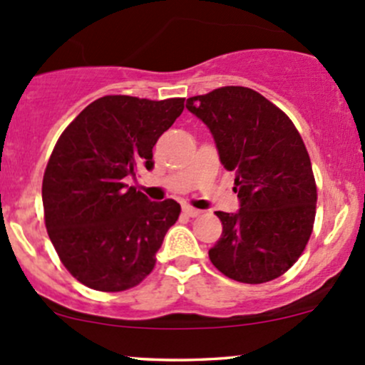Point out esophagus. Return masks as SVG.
I'll return each instance as SVG.
<instances>
[{"label":"esophagus","instance_id":"esophagus-1","mask_svg":"<svg viewBox=\"0 0 365 365\" xmlns=\"http://www.w3.org/2000/svg\"><path fill=\"white\" fill-rule=\"evenodd\" d=\"M182 210H183V213H185L187 216H192V218L201 215V210H195V207H192V206H183Z\"/></svg>","mask_w":365,"mask_h":365}]
</instances>
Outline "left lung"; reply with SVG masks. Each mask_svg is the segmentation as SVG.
Instances as JSON below:
<instances>
[{
    "label": "left lung",
    "mask_w": 365,
    "mask_h": 365,
    "mask_svg": "<svg viewBox=\"0 0 365 365\" xmlns=\"http://www.w3.org/2000/svg\"><path fill=\"white\" fill-rule=\"evenodd\" d=\"M185 107L210 128L220 161L235 175L239 211H216L223 232L210 250L211 263L237 282L280 277L305 250L317 202L298 130L251 88H218L187 98Z\"/></svg>",
    "instance_id": "1"
}]
</instances>
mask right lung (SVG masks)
I'll return each mask as SVG.
<instances>
[{"label": "right lung", "mask_w": 365, "mask_h": 365, "mask_svg": "<svg viewBox=\"0 0 365 365\" xmlns=\"http://www.w3.org/2000/svg\"><path fill=\"white\" fill-rule=\"evenodd\" d=\"M183 102L107 95L79 112L51 152L43 176L48 235L63 267L91 289L142 282L178 220V202L150 201L126 178L154 168L152 149Z\"/></svg>", "instance_id": "1"}]
</instances>
